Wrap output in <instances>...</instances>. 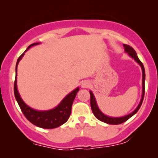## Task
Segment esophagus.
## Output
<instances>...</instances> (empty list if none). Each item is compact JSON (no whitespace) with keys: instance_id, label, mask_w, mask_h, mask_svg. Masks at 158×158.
Wrapping results in <instances>:
<instances>
[{"instance_id":"34e87169","label":"esophagus","mask_w":158,"mask_h":158,"mask_svg":"<svg viewBox=\"0 0 158 158\" xmlns=\"http://www.w3.org/2000/svg\"><path fill=\"white\" fill-rule=\"evenodd\" d=\"M90 82L88 81H84L81 83V87L82 88H88L90 86Z\"/></svg>"}]
</instances>
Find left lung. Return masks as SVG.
Returning <instances> with one entry per match:
<instances>
[{
  "label": "left lung",
  "mask_w": 158,
  "mask_h": 158,
  "mask_svg": "<svg viewBox=\"0 0 158 158\" xmlns=\"http://www.w3.org/2000/svg\"><path fill=\"white\" fill-rule=\"evenodd\" d=\"M125 48V51L126 52H128L130 56L133 58L135 60L137 61L138 64L141 66V68H142L143 70V96H142V99H141L140 102H139V106H137V108L134 110L132 113H131L128 115L125 116V117H107V116L103 114L102 112L100 111V110L98 108L97 105V102L95 100V98H94V96L93 93L91 91H90V106H91V109L92 111H93V114H94L97 118L99 119V120L102 121V122H104L106 123H108V124H111V125H118V124H121V123L126 122V121L128 120V119L131 118L133 115L137 113L138 111V110L140 108L141 105H142L143 101V98H144V94H145V79H146V74H145V69H144V66H143V63L141 62L140 60L139 59V58L137 57V53H136V51L134 50V48L132 47L129 46L128 44H123Z\"/></svg>",
  "instance_id": "1"
}]
</instances>
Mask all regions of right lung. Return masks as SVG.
Instances as JSON below:
<instances>
[{"mask_svg":"<svg viewBox=\"0 0 158 158\" xmlns=\"http://www.w3.org/2000/svg\"><path fill=\"white\" fill-rule=\"evenodd\" d=\"M38 44L39 43H34V44H30L27 48V50H25V52L30 48ZM23 54H24V52L19 56L17 63H16V75L15 82H14V94H15L16 100L19 103V106L23 115L32 124L38 127H40V128H47V129L57 128V127L60 126L66 123L69 117H70V114H71L72 105H73V100L75 99L76 96H77V92L79 91V88H77V89L73 90L71 93L69 94L61 101L60 104L52 110H47V111H39V110H33L32 108H30L23 102L22 99L20 97L17 90V79H16L17 66L19 64V61L23 57Z\"/></svg>","mask_w":158,"mask_h":158,"instance_id":"right-lung-1","label":"right lung"}]
</instances>
